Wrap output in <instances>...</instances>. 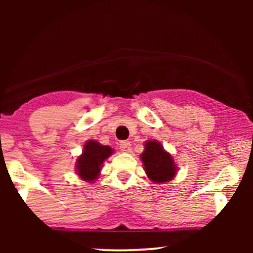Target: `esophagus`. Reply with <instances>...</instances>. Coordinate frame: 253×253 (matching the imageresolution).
<instances>
[{
    "instance_id": "1",
    "label": "esophagus",
    "mask_w": 253,
    "mask_h": 253,
    "mask_svg": "<svg viewBox=\"0 0 253 253\" xmlns=\"http://www.w3.org/2000/svg\"><path fill=\"white\" fill-rule=\"evenodd\" d=\"M119 148H121V151L123 153H129L130 143L126 142V140H123V142H121V144H119Z\"/></svg>"
}]
</instances>
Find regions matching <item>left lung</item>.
Masks as SVG:
<instances>
[{
  "mask_svg": "<svg viewBox=\"0 0 253 253\" xmlns=\"http://www.w3.org/2000/svg\"><path fill=\"white\" fill-rule=\"evenodd\" d=\"M140 160L147 177L154 183H166L176 174V164L172 155L157 140H147Z\"/></svg>",
  "mask_w": 253,
  "mask_h": 253,
  "instance_id": "obj_1",
  "label": "left lung"
}]
</instances>
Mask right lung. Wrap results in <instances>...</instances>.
Returning a JSON list of instances; mask_svg holds the SVG:
<instances>
[{
	"label": "right lung",
	"mask_w": 253,
	"mask_h": 253,
	"mask_svg": "<svg viewBox=\"0 0 253 253\" xmlns=\"http://www.w3.org/2000/svg\"><path fill=\"white\" fill-rule=\"evenodd\" d=\"M114 153V149L98 143L88 140L84 146L83 154L77 158L76 172L85 182L96 181L100 175L104 162Z\"/></svg>",
	"instance_id": "obj_1"
}]
</instances>
